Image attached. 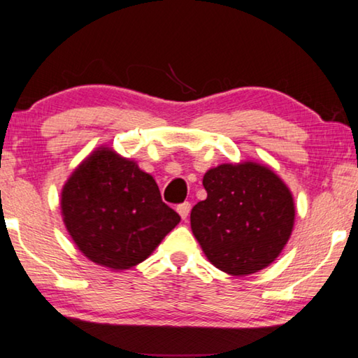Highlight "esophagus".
Segmentation results:
<instances>
[{"instance_id": "34e87169", "label": "esophagus", "mask_w": 358, "mask_h": 358, "mask_svg": "<svg viewBox=\"0 0 358 358\" xmlns=\"http://www.w3.org/2000/svg\"><path fill=\"white\" fill-rule=\"evenodd\" d=\"M177 211H178V215L181 216V220H186V217L189 216L191 203H189V202H183V203H180L178 207H177Z\"/></svg>"}]
</instances>
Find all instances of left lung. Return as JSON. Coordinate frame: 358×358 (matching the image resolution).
Instances as JSON below:
<instances>
[{
  "instance_id": "8db88e82",
  "label": "left lung",
  "mask_w": 358,
  "mask_h": 358,
  "mask_svg": "<svg viewBox=\"0 0 358 358\" xmlns=\"http://www.w3.org/2000/svg\"><path fill=\"white\" fill-rule=\"evenodd\" d=\"M207 199L191 210V229L216 268L246 276L268 266L290 238L294 197L257 162L221 164L203 175Z\"/></svg>"
}]
</instances>
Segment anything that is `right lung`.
<instances>
[{
    "label": "right lung",
    "mask_w": 358,
    "mask_h": 358,
    "mask_svg": "<svg viewBox=\"0 0 358 358\" xmlns=\"http://www.w3.org/2000/svg\"><path fill=\"white\" fill-rule=\"evenodd\" d=\"M64 226L92 262L128 270L143 262L180 216L137 162L101 147L82 161L62 191Z\"/></svg>",
    "instance_id": "1"
}]
</instances>
